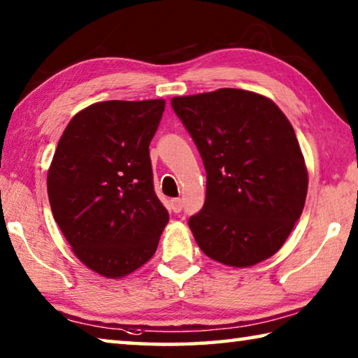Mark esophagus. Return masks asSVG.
<instances>
[{
	"label": "esophagus",
	"instance_id": "esophagus-1",
	"mask_svg": "<svg viewBox=\"0 0 358 358\" xmlns=\"http://www.w3.org/2000/svg\"><path fill=\"white\" fill-rule=\"evenodd\" d=\"M171 210L173 211V213H180V211L183 210V202H181V199H172Z\"/></svg>",
	"mask_w": 358,
	"mask_h": 358
}]
</instances>
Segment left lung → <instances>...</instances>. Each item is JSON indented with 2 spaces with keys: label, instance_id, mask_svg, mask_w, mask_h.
<instances>
[{
  "label": "left lung",
  "instance_id": "obj_1",
  "mask_svg": "<svg viewBox=\"0 0 358 358\" xmlns=\"http://www.w3.org/2000/svg\"><path fill=\"white\" fill-rule=\"evenodd\" d=\"M207 171L203 208L189 217L216 262L252 266L280 251L305 207L308 171L295 131L273 101L238 88L177 96Z\"/></svg>",
  "mask_w": 358,
  "mask_h": 358
}]
</instances>
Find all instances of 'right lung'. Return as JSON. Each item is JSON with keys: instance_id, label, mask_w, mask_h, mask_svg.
I'll return each mask as SVG.
<instances>
[{"instance_id": "obj_1", "label": "right lung", "mask_w": 358, "mask_h": 358, "mask_svg": "<svg viewBox=\"0 0 358 358\" xmlns=\"http://www.w3.org/2000/svg\"><path fill=\"white\" fill-rule=\"evenodd\" d=\"M164 107V99L88 106L66 126L48 167L58 227L77 259L104 278L147 264L169 222L148 150Z\"/></svg>"}]
</instances>
